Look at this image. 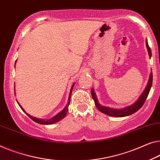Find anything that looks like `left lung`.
Segmentation results:
<instances>
[{
    "instance_id": "left-lung-1",
    "label": "left lung",
    "mask_w": 160,
    "mask_h": 160,
    "mask_svg": "<svg viewBox=\"0 0 160 160\" xmlns=\"http://www.w3.org/2000/svg\"><path fill=\"white\" fill-rule=\"evenodd\" d=\"M146 45H147V49H148L149 55L150 57H152V52H151V49H150V47L148 45V43H147V40L146 42ZM152 85V72H151V74H150L148 84H147L146 88H145L144 91L142 92L141 96H140L139 98L137 100V101L135 103L132 105V106L126 107V108H123V109H119V110H118V109L109 108H107V107L101 106V105L99 104L98 101V99L96 98V95H95L93 89L91 90V95H92V99L94 100L95 106H96L98 109V110L101 112H102V113L106 114V115H108V116H113V117H123V116H127L132 115V114L134 113L135 112L139 111V109L142 108V106L144 103L145 101H146L147 96H148V95L149 93Z\"/></svg>"
}]
</instances>
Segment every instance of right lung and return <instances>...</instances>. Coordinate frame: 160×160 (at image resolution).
I'll use <instances>...</instances> for the list:
<instances>
[{"instance_id":"right-lung-1","label":"right lung","mask_w":160,"mask_h":160,"mask_svg":"<svg viewBox=\"0 0 160 160\" xmlns=\"http://www.w3.org/2000/svg\"><path fill=\"white\" fill-rule=\"evenodd\" d=\"M73 86H74V84L72 85V88H71V90H70V95H69V98H68V104H67V106H65V108L63 109L62 111L60 113H59L57 115H56L55 116H54L53 118L49 119V120H47V121H45V120H42V119H38V118H34L32 117V116H31L30 115H28V114H27V113H26L25 111L23 110V109L22 108V107H21L20 105H19V106L21 107V108L22 109L23 111H24L27 114L28 116H29V118L31 119H32L33 121H35V122H37L38 123H40V124H44V125H49V124H52V123H54L57 122V121H60L61 119L64 118L66 116L67 113H68V106H69V104H70V96H71V93H72V88H73Z\"/></svg>"}]
</instances>
